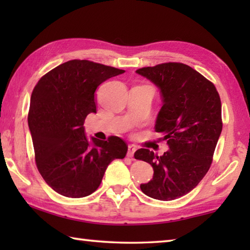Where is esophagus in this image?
I'll return each instance as SVG.
<instances>
[{"label": "esophagus", "mask_w": 250, "mask_h": 250, "mask_svg": "<svg viewBox=\"0 0 250 250\" xmlns=\"http://www.w3.org/2000/svg\"><path fill=\"white\" fill-rule=\"evenodd\" d=\"M135 150H137V149H135L134 146H128V152H126V156H128V158H133Z\"/></svg>", "instance_id": "34e87169"}]
</instances>
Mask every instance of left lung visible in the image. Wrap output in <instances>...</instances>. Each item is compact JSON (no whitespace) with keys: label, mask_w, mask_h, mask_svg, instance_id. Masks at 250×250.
I'll use <instances>...</instances> for the list:
<instances>
[{"label":"left lung","mask_w":250,"mask_h":250,"mask_svg":"<svg viewBox=\"0 0 250 250\" xmlns=\"http://www.w3.org/2000/svg\"><path fill=\"white\" fill-rule=\"evenodd\" d=\"M160 89L163 105L154 129L170 149L163 155L139 149L134 158L150 163L153 179L141 184L146 195L172 201L200 183L213 161L222 132V104L214 83L181 62H166L137 70Z\"/></svg>","instance_id":"left-lung-1"}]
</instances>
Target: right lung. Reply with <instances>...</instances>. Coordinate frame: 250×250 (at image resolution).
<instances>
[{
	"instance_id": "obj_1",
	"label": "right lung",
	"mask_w": 250,
	"mask_h": 250,
	"mask_svg": "<svg viewBox=\"0 0 250 250\" xmlns=\"http://www.w3.org/2000/svg\"><path fill=\"white\" fill-rule=\"evenodd\" d=\"M125 70L83 59L55 67L34 88L28 128L36 167L46 183L66 197L94 193L111 161L124 159L128 146L119 137L108 141L84 134L83 122L97 111L95 91Z\"/></svg>"
}]
</instances>
